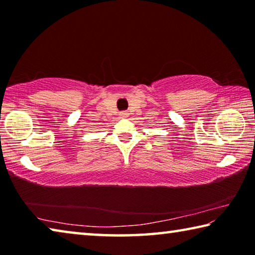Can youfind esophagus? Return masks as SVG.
I'll list each match as a JSON object with an SVG mask.
<instances>
[{"instance_id": "esophagus-1", "label": "esophagus", "mask_w": 255, "mask_h": 255, "mask_svg": "<svg viewBox=\"0 0 255 255\" xmlns=\"http://www.w3.org/2000/svg\"><path fill=\"white\" fill-rule=\"evenodd\" d=\"M119 116H120V118H127L128 116H129V114H128L127 111H122V112H120V114H119Z\"/></svg>"}]
</instances>
